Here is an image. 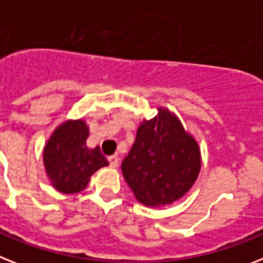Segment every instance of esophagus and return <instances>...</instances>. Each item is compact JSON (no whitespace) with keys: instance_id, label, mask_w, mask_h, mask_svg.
I'll return each instance as SVG.
<instances>
[{"instance_id":"esophagus-1","label":"esophagus","mask_w":263,"mask_h":263,"mask_svg":"<svg viewBox=\"0 0 263 263\" xmlns=\"http://www.w3.org/2000/svg\"><path fill=\"white\" fill-rule=\"evenodd\" d=\"M108 161H109L112 167H117L119 166V157L117 155H110V157H108Z\"/></svg>"}]
</instances>
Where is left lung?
Masks as SVG:
<instances>
[{"label":"left lung","mask_w":263,"mask_h":263,"mask_svg":"<svg viewBox=\"0 0 263 263\" xmlns=\"http://www.w3.org/2000/svg\"><path fill=\"white\" fill-rule=\"evenodd\" d=\"M201 168L197 140L167 108L143 119L131 151L121 163L125 181L136 200L147 206L178 201L196 182Z\"/></svg>","instance_id":"left-lung-1"}]
</instances>
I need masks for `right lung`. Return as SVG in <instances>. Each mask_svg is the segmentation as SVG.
I'll list each match as a JSON object with an SVG mask.
<instances>
[{
    "mask_svg": "<svg viewBox=\"0 0 263 263\" xmlns=\"http://www.w3.org/2000/svg\"><path fill=\"white\" fill-rule=\"evenodd\" d=\"M89 125L82 119L58 125L43 148V163L51 185L58 192L74 194L87 186L98 168L109 165L100 147L89 148Z\"/></svg>",
    "mask_w": 263,
    "mask_h": 263,
    "instance_id": "obj_1",
    "label": "right lung"
}]
</instances>
